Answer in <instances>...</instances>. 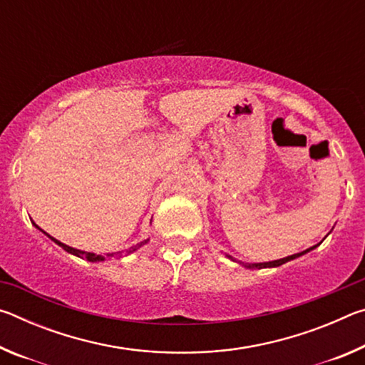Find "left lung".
Masks as SVG:
<instances>
[{"instance_id": "obj_1", "label": "left lung", "mask_w": 365, "mask_h": 365, "mask_svg": "<svg viewBox=\"0 0 365 365\" xmlns=\"http://www.w3.org/2000/svg\"><path fill=\"white\" fill-rule=\"evenodd\" d=\"M319 245H320V243H319ZM319 245H316V246H311V248H307V250L301 251V252H296V255L287 256V257H282V259H277V261H269V262H242V261H238V259H235V257H233V256H230V255H225V256H227L228 259H232V261H235V262L242 264L243 267H246V269H267V267H279V265L285 264V262H288V261H293V259H296V257L304 256L306 252L312 251V250H316Z\"/></svg>"}]
</instances>
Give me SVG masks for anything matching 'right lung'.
Here are the masks:
<instances>
[{
	"instance_id": "1",
	"label": "right lung",
	"mask_w": 365,
	"mask_h": 365,
	"mask_svg": "<svg viewBox=\"0 0 365 365\" xmlns=\"http://www.w3.org/2000/svg\"><path fill=\"white\" fill-rule=\"evenodd\" d=\"M35 225V224H34ZM36 228H38L40 232H43L41 228L38 227V225H35ZM46 235V237L51 240V242H54L56 243L58 246H61V248H63L64 251H67V252H71V255H73V256H77V257H80V259H86V261H90V262H103V261H106L108 257H114V256H122V251H119V252H108V255H96V252H88V251H82V250H76V248H72V246H67V245H64V243H61V242H58L56 238H53L51 235H48L46 232H43ZM148 243V240H145V242H140V243H137L135 246H132L130 250H128L127 252H135L137 250H140L141 246L143 245H146Z\"/></svg>"
}]
</instances>
